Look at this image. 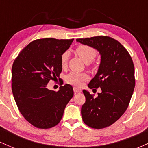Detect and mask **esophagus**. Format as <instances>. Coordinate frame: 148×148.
<instances>
[{"label": "esophagus", "mask_w": 148, "mask_h": 148, "mask_svg": "<svg viewBox=\"0 0 148 148\" xmlns=\"http://www.w3.org/2000/svg\"><path fill=\"white\" fill-rule=\"evenodd\" d=\"M74 93H75V94H76V93L81 92V90L80 89V88H78L74 87Z\"/></svg>", "instance_id": "esophagus-1"}]
</instances>
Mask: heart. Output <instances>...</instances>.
Returning a JSON list of instances; mask_svg holds the SVG:
<instances>
[{
    "label": "heart",
    "instance_id": "heart-1",
    "mask_svg": "<svg viewBox=\"0 0 148 148\" xmlns=\"http://www.w3.org/2000/svg\"><path fill=\"white\" fill-rule=\"evenodd\" d=\"M76 51L78 55L81 57V58L86 63H90L93 60L96 56L95 49L90 46L81 45L78 46L76 49ZM69 58V52L65 51L61 56V64L62 67L66 66L67 63V60ZM89 79V76L86 73H79L75 72H71L69 73L65 77L67 83L73 86H83L86 81Z\"/></svg>",
    "mask_w": 148,
    "mask_h": 148
}]
</instances>
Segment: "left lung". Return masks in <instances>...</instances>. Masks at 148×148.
Here are the masks:
<instances>
[{
  "mask_svg": "<svg viewBox=\"0 0 148 148\" xmlns=\"http://www.w3.org/2000/svg\"><path fill=\"white\" fill-rule=\"evenodd\" d=\"M76 41L97 49L101 55L97 73L88 87L101 93L96 98L83 90L86 102L81 107L84 123L94 129L109 127L124 114L135 87L134 66L127 49L118 41L108 36L76 39Z\"/></svg>",
  "mask_w": 148,
  "mask_h": 148,
  "instance_id": "1",
  "label": "left lung"
}]
</instances>
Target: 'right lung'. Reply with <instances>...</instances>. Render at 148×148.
Listing matches in <instances>:
<instances>
[{
	"label": "right lung",
	"instance_id": "add662e5",
	"mask_svg": "<svg viewBox=\"0 0 148 148\" xmlns=\"http://www.w3.org/2000/svg\"><path fill=\"white\" fill-rule=\"evenodd\" d=\"M74 39H38L25 47L12 67V90L18 110L28 123L40 129H49L60 123L66 105L74 95L66 84L58 92L47 88L50 80L62 72L61 56Z\"/></svg>",
	"mask_w": 148,
	"mask_h": 148
}]
</instances>
